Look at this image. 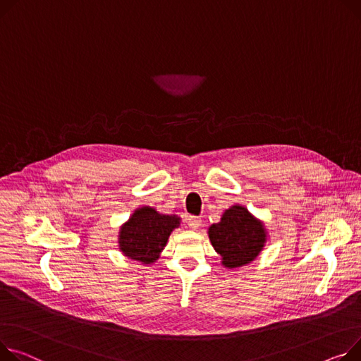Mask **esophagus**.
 I'll use <instances>...</instances> for the list:
<instances>
[{
  "instance_id": "34e87169",
  "label": "esophagus",
  "mask_w": 361,
  "mask_h": 361,
  "mask_svg": "<svg viewBox=\"0 0 361 361\" xmlns=\"http://www.w3.org/2000/svg\"><path fill=\"white\" fill-rule=\"evenodd\" d=\"M187 225H188L190 229L197 231L202 226V219L196 218V216H190V218L187 219Z\"/></svg>"
}]
</instances>
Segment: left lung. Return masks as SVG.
<instances>
[{
  "label": "left lung",
  "instance_id": "left-lung-1",
  "mask_svg": "<svg viewBox=\"0 0 361 361\" xmlns=\"http://www.w3.org/2000/svg\"><path fill=\"white\" fill-rule=\"evenodd\" d=\"M207 233L226 269L247 266L259 255L267 243V229L262 221L239 204L226 209L221 222L209 226Z\"/></svg>",
  "mask_w": 361,
  "mask_h": 361
}]
</instances>
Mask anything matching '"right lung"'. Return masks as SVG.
Here are the masks:
<instances>
[{
	"label": "right lung",
	"instance_id": "right-lung-1",
	"mask_svg": "<svg viewBox=\"0 0 361 361\" xmlns=\"http://www.w3.org/2000/svg\"><path fill=\"white\" fill-rule=\"evenodd\" d=\"M177 214H162L151 206L137 207L118 231V250L142 264L155 262L171 232L180 226Z\"/></svg>",
	"mask_w": 361,
	"mask_h": 361
}]
</instances>
